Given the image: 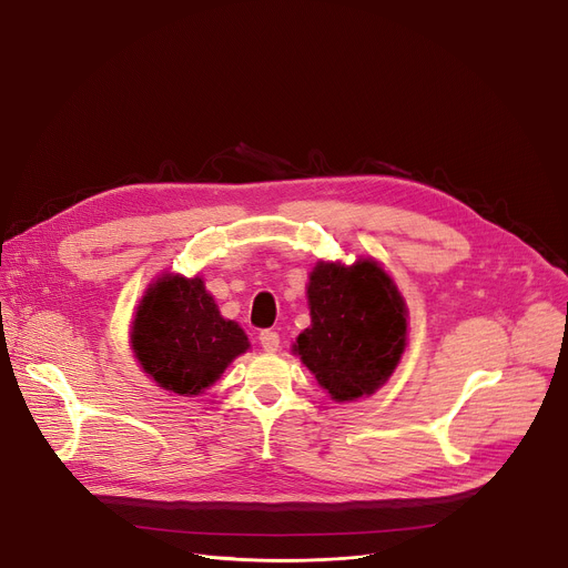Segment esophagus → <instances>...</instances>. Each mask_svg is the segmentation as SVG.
Segmentation results:
<instances>
[{
    "instance_id": "esophagus-1",
    "label": "esophagus",
    "mask_w": 568,
    "mask_h": 568,
    "mask_svg": "<svg viewBox=\"0 0 568 568\" xmlns=\"http://www.w3.org/2000/svg\"><path fill=\"white\" fill-rule=\"evenodd\" d=\"M260 345L267 354H274L281 347V335L276 331H262L260 333Z\"/></svg>"
}]
</instances>
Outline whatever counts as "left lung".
<instances>
[{"mask_svg": "<svg viewBox=\"0 0 568 568\" xmlns=\"http://www.w3.org/2000/svg\"><path fill=\"white\" fill-rule=\"evenodd\" d=\"M311 326L292 352L335 402L379 390L406 349L408 311L395 281L374 257L320 260L306 285Z\"/></svg>", "mask_w": 568, "mask_h": 568, "instance_id": "1", "label": "left lung"}]
</instances>
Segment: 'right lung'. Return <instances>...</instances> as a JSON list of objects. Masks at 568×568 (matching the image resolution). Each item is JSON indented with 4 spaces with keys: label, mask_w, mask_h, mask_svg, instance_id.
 <instances>
[{
    "label": "right lung",
    "mask_w": 568,
    "mask_h": 568,
    "mask_svg": "<svg viewBox=\"0 0 568 568\" xmlns=\"http://www.w3.org/2000/svg\"><path fill=\"white\" fill-rule=\"evenodd\" d=\"M130 347L160 388L194 397L221 379L251 343L244 328L219 313L201 276L162 274L139 301Z\"/></svg>",
    "instance_id": "obj_1"
}]
</instances>
